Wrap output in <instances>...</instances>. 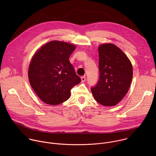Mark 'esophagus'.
Wrapping results in <instances>:
<instances>
[{"mask_svg":"<svg viewBox=\"0 0 156 156\" xmlns=\"http://www.w3.org/2000/svg\"><path fill=\"white\" fill-rule=\"evenodd\" d=\"M81 82H82V83H83V82H84L85 80H86L85 76H82V77H81Z\"/></svg>","mask_w":156,"mask_h":156,"instance_id":"esophagus-1","label":"esophagus"}]
</instances>
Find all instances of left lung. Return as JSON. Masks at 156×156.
<instances>
[{
  "label": "left lung",
  "mask_w": 156,
  "mask_h": 156,
  "mask_svg": "<svg viewBox=\"0 0 156 156\" xmlns=\"http://www.w3.org/2000/svg\"><path fill=\"white\" fill-rule=\"evenodd\" d=\"M99 80L91 88L97 102L104 106L116 105L126 94L133 78V66L125 54L113 44L98 48Z\"/></svg>",
  "instance_id": "8db88e82"
}]
</instances>
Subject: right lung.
<instances>
[{"label": "right lung", "instance_id": "add662e5", "mask_svg": "<svg viewBox=\"0 0 156 156\" xmlns=\"http://www.w3.org/2000/svg\"><path fill=\"white\" fill-rule=\"evenodd\" d=\"M73 44L51 41L42 45L32 57L29 81L40 99L49 105L60 104L70 97L71 89L81 82L69 60Z\"/></svg>", "mask_w": 156, "mask_h": 156}]
</instances>
